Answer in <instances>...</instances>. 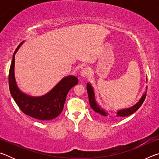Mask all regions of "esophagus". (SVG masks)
<instances>
[{"label": "esophagus", "mask_w": 159, "mask_h": 159, "mask_svg": "<svg viewBox=\"0 0 159 159\" xmlns=\"http://www.w3.org/2000/svg\"><path fill=\"white\" fill-rule=\"evenodd\" d=\"M90 70L88 67H85V68H83L81 70V71H80V76H81V77L83 78L88 77L90 75Z\"/></svg>", "instance_id": "esophagus-1"}]
</instances>
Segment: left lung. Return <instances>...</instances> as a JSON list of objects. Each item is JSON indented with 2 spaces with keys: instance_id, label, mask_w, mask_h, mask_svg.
<instances>
[{
  "instance_id": "obj_1",
  "label": "left lung",
  "mask_w": 159,
  "mask_h": 159,
  "mask_svg": "<svg viewBox=\"0 0 159 159\" xmlns=\"http://www.w3.org/2000/svg\"><path fill=\"white\" fill-rule=\"evenodd\" d=\"M146 80L147 81V79H146ZM147 89V86L146 87V90ZM87 92H88V99H89V103L91 108H92L96 113H98L99 114H100L101 116H102L104 117L108 116L109 115L108 112H107L105 109L102 108V107L98 104V102H97L95 99V91H94L93 85H91L90 83H87ZM146 95H147V90L145 91V93L142 95V96L141 97V98L139 99V100L138 101V103H136L134 105L130 107V108L118 110L116 111V116L125 117V116H128L129 115L133 114V113L135 112L137 110L141 107L142 103H143L144 101L145 98H146Z\"/></svg>"
}]
</instances>
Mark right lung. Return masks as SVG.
<instances>
[{"mask_svg":"<svg viewBox=\"0 0 159 159\" xmlns=\"http://www.w3.org/2000/svg\"><path fill=\"white\" fill-rule=\"evenodd\" d=\"M24 42L18 45L12 56L8 78L10 94L21 111L25 114L38 120H52L62 111L67 94L71 88L78 84L79 80L74 76L64 77L50 91L40 97L30 96L21 92L15 80V55Z\"/></svg>","mask_w":159,"mask_h":159,"instance_id":"add662e5","label":"right lung"}]
</instances>
